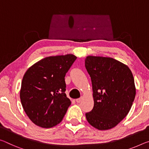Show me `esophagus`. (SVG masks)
Segmentation results:
<instances>
[{
	"label": "esophagus",
	"mask_w": 149,
	"mask_h": 149,
	"mask_svg": "<svg viewBox=\"0 0 149 149\" xmlns=\"http://www.w3.org/2000/svg\"><path fill=\"white\" fill-rule=\"evenodd\" d=\"M82 100H83V98L80 97V98H78V99H76V100H75V101H76L77 103H80L82 101Z\"/></svg>",
	"instance_id": "34e87169"
}]
</instances>
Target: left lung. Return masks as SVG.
<instances>
[{
	"label": "left lung",
	"instance_id": "8db88e82",
	"mask_svg": "<svg viewBox=\"0 0 149 149\" xmlns=\"http://www.w3.org/2000/svg\"><path fill=\"white\" fill-rule=\"evenodd\" d=\"M93 108L86 113L87 121L98 130L115 127L128 114L136 95L133 74L127 65L112 58L87 56Z\"/></svg>",
	"mask_w": 149,
	"mask_h": 149
}]
</instances>
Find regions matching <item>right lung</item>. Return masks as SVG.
I'll list each match as a JSON object with an SVG mask.
<instances>
[{"mask_svg":"<svg viewBox=\"0 0 149 149\" xmlns=\"http://www.w3.org/2000/svg\"><path fill=\"white\" fill-rule=\"evenodd\" d=\"M77 57L49 56L35 63L24 75L20 97L26 114L37 126L51 128L62 121L71 105L65 76Z\"/></svg>","mask_w":149,"mask_h":149,"instance_id":"obj_1","label":"right lung"}]
</instances>
